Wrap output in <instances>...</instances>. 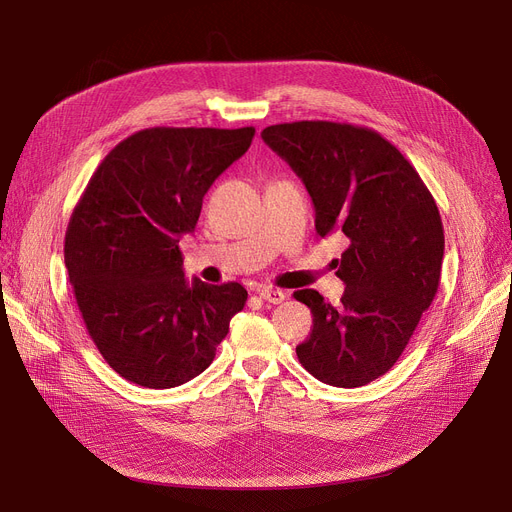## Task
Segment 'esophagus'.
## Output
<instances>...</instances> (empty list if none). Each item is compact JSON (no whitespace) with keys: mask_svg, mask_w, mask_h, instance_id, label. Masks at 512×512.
<instances>
[{"mask_svg":"<svg viewBox=\"0 0 512 512\" xmlns=\"http://www.w3.org/2000/svg\"><path fill=\"white\" fill-rule=\"evenodd\" d=\"M259 297H261L263 301H267V303H272V305H280V303L286 299V292H282V290H278V288L265 286V288L259 290Z\"/></svg>","mask_w":512,"mask_h":512,"instance_id":"obj_1","label":"esophagus"}]
</instances>
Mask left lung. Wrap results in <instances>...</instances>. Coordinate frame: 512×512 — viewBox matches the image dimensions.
I'll return each instance as SVG.
<instances>
[{
  "mask_svg": "<svg viewBox=\"0 0 512 512\" xmlns=\"http://www.w3.org/2000/svg\"><path fill=\"white\" fill-rule=\"evenodd\" d=\"M261 139L303 180L317 234L348 238L336 272L346 284L340 305L313 288L294 292L313 313L297 357L319 382L365 386L398 361L436 297L438 205L409 159L371 128L303 120L267 126Z\"/></svg>",
  "mask_w": 512,
  "mask_h": 512,
  "instance_id": "1",
  "label": "left lung"
}]
</instances>
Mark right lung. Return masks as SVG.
Segmentation results:
<instances>
[{
    "label": "right lung",
    "mask_w": 512,
    "mask_h": 512,
    "mask_svg": "<svg viewBox=\"0 0 512 512\" xmlns=\"http://www.w3.org/2000/svg\"><path fill=\"white\" fill-rule=\"evenodd\" d=\"M253 137V126L139 130L105 155L76 203L68 278L89 336L124 380L164 390L197 378L245 307L238 282L188 284L178 242Z\"/></svg>",
    "instance_id": "add662e5"
}]
</instances>
